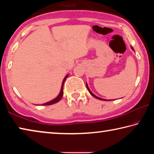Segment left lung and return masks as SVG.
<instances>
[{
    "label": "left lung",
    "instance_id": "left-lung-1",
    "mask_svg": "<svg viewBox=\"0 0 154 154\" xmlns=\"http://www.w3.org/2000/svg\"><path fill=\"white\" fill-rule=\"evenodd\" d=\"M131 49H132V50H134V49H133V48H132V47H131ZM86 87H87V89H88V90L89 91V92L90 93V94L92 95V96H94V98H97V99H98V100H105V101H107L108 100H106V99H104V98H99V97H98V96H96V95H94V94L91 92L90 91V88H89V87H88V84H87V83H86Z\"/></svg>",
    "mask_w": 154,
    "mask_h": 154
}]
</instances>
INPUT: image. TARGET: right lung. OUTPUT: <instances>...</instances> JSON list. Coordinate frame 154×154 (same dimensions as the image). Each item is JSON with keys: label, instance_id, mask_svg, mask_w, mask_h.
<instances>
[{"label": "right lung", "instance_id": "add662e5", "mask_svg": "<svg viewBox=\"0 0 154 154\" xmlns=\"http://www.w3.org/2000/svg\"><path fill=\"white\" fill-rule=\"evenodd\" d=\"M68 76H69V75H67L64 78L63 82H62V86H61L60 92V94H58V96H57L56 98L53 99V100L49 101V102H48V103H45L42 104L43 105H53V104H54V103H56L59 102L60 100V99L62 98V96H63V85H64V82H65V80H66V79L68 77Z\"/></svg>", "mask_w": 154, "mask_h": 154}]
</instances>
